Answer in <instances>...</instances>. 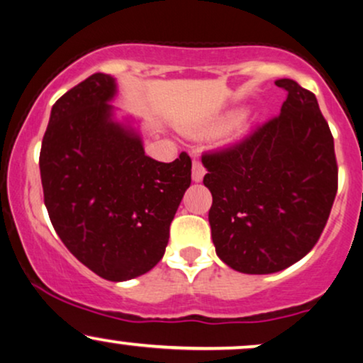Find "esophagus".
I'll return each instance as SVG.
<instances>
[{
    "mask_svg": "<svg viewBox=\"0 0 363 363\" xmlns=\"http://www.w3.org/2000/svg\"><path fill=\"white\" fill-rule=\"evenodd\" d=\"M203 177H205V167L202 164V161L194 160V164H191V178H194V182H202Z\"/></svg>",
    "mask_w": 363,
    "mask_h": 363,
    "instance_id": "obj_1",
    "label": "esophagus"
}]
</instances>
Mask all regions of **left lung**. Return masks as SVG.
Listing matches in <instances>:
<instances>
[{
  "instance_id": "8db88e82",
  "label": "left lung",
  "mask_w": 363,
  "mask_h": 363,
  "mask_svg": "<svg viewBox=\"0 0 363 363\" xmlns=\"http://www.w3.org/2000/svg\"><path fill=\"white\" fill-rule=\"evenodd\" d=\"M276 86L288 92L276 118L202 155L217 256L245 274H271L305 257L338 190L333 136L315 94L293 79Z\"/></svg>"
}]
</instances>
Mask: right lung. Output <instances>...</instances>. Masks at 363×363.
<instances>
[{"label":"right lung","instance_id":"obj_1","mask_svg":"<svg viewBox=\"0 0 363 363\" xmlns=\"http://www.w3.org/2000/svg\"><path fill=\"white\" fill-rule=\"evenodd\" d=\"M116 82L92 74L52 107L40 150L43 200L65 247L107 281H128L163 257L191 160L145 155L141 138L113 121Z\"/></svg>","mask_w":363,"mask_h":363}]
</instances>
